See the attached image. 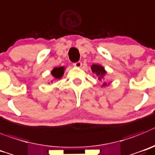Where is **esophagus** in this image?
<instances>
[{
    "label": "esophagus",
    "instance_id": "esophagus-1",
    "mask_svg": "<svg viewBox=\"0 0 155 155\" xmlns=\"http://www.w3.org/2000/svg\"><path fill=\"white\" fill-rule=\"evenodd\" d=\"M73 65H74L75 67H81L82 66V62H80V61H78V62H75V63H73Z\"/></svg>",
    "mask_w": 155,
    "mask_h": 155
}]
</instances>
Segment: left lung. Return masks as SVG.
Returning a JSON list of instances; mask_svg holds the SVG:
<instances>
[{
	"label": "left lung",
	"mask_w": 155,
	"mask_h": 155,
	"mask_svg": "<svg viewBox=\"0 0 155 155\" xmlns=\"http://www.w3.org/2000/svg\"><path fill=\"white\" fill-rule=\"evenodd\" d=\"M91 69L92 71H93V72L96 73V74L99 76L98 79H100V80H101V79L104 78V76H105L106 74V72H107L105 71V69H104V68L100 65H93L91 66ZM103 86H107V83H104Z\"/></svg>",
	"instance_id": "obj_1"
}]
</instances>
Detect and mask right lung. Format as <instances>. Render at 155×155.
<instances>
[{
  "label": "right lung",
  "mask_w": 155,
  "mask_h": 155,
  "mask_svg": "<svg viewBox=\"0 0 155 155\" xmlns=\"http://www.w3.org/2000/svg\"><path fill=\"white\" fill-rule=\"evenodd\" d=\"M64 71H65L64 67H62V66L61 67H55L51 71V75L53 76L55 79H60L63 75Z\"/></svg>",
  "instance_id": "1"
}]
</instances>
